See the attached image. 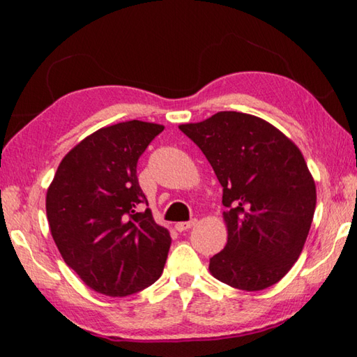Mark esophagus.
<instances>
[{"instance_id":"obj_1","label":"esophagus","mask_w":357,"mask_h":357,"mask_svg":"<svg viewBox=\"0 0 357 357\" xmlns=\"http://www.w3.org/2000/svg\"><path fill=\"white\" fill-rule=\"evenodd\" d=\"M197 225V220L192 219V220H187V222H179L176 223V229L178 231H185V229H190L192 227Z\"/></svg>"}]
</instances>
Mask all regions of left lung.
Here are the masks:
<instances>
[{"mask_svg":"<svg viewBox=\"0 0 357 357\" xmlns=\"http://www.w3.org/2000/svg\"><path fill=\"white\" fill-rule=\"evenodd\" d=\"M223 187L225 249L209 261L217 280L245 291L279 282L299 258L317 189L298 146L261 118L219 112L179 126Z\"/></svg>","mask_w":357,"mask_h":357,"instance_id":"8db88e82","label":"left lung"}]
</instances>
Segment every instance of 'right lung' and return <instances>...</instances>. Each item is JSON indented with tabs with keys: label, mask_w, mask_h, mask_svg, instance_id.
<instances>
[{
	"label": "right lung",
	"mask_w": 357,
	"mask_h": 357,
	"mask_svg": "<svg viewBox=\"0 0 357 357\" xmlns=\"http://www.w3.org/2000/svg\"><path fill=\"white\" fill-rule=\"evenodd\" d=\"M164 126L124 121L70 151L47 190V219L66 264L94 291L129 296L159 279L172 238L157 225L137 164Z\"/></svg>",
	"instance_id": "1"
}]
</instances>
